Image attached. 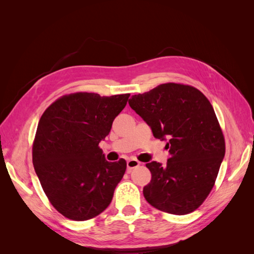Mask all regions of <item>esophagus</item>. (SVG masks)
I'll return each instance as SVG.
<instances>
[{
    "label": "esophagus",
    "mask_w": 254,
    "mask_h": 254,
    "mask_svg": "<svg viewBox=\"0 0 254 254\" xmlns=\"http://www.w3.org/2000/svg\"><path fill=\"white\" fill-rule=\"evenodd\" d=\"M140 165V162L137 160H134V159H130L127 161V168L130 171V170H133V168L137 167Z\"/></svg>",
    "instance_id": "34e87169"
}]
</instances>
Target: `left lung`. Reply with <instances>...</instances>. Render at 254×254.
<instances>
[{"label": "left lung", "instance_id": "left-lung-1", "mask_svg": "<svg viewBox=\"0 0 254 254\" xmlns=\"http://www.w3.org/2000/svg\"><path fill=\"white\" fill-rule=\"evenodd\" d=\"M157 139L166 140L170 158L163 166L146 164L151 180L146 200L174 215L194 212L216 181L226 143L216 114L203 93L189 84L167 82L129 99Z\"/></svg>", "mask_w": 254, "mask_h": 254}]
</instances>
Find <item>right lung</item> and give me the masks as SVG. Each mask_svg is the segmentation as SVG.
<instances>
[{
	"label": "right lung",
	"instance_id": "1",
	"mask_svg": "<svg viewBox=\"0 0 254 254\" xmlns=\"http://www.w3.org/2000/svg\"><path fill=\"white\" fill-rule=\"evenodd\" d=\"M130 94L76 92L56 99L40 118L33 164L50 202L64 217L83 221L110 204L126 161L108 162L98 144Z\"/></svg>",
	"mask_w": 254,
	"mask_h": 254
}]
</instances>
